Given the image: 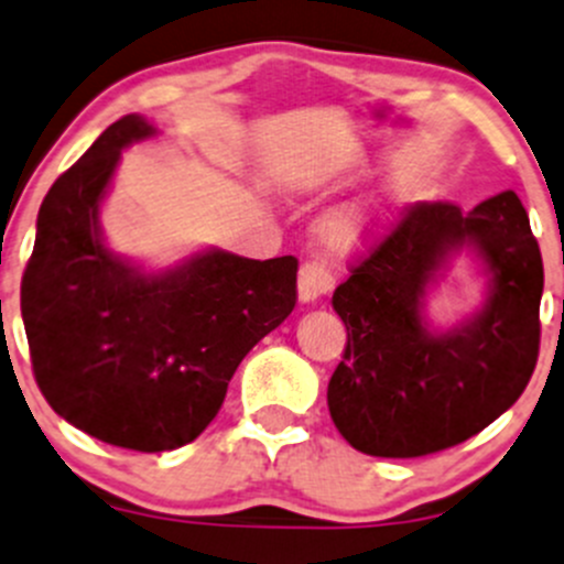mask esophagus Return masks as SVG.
I'll return each mask as SVG.
<instances>
[{
    "mask_svg": "<svg viewBox=\"0 0 564 564\" xmlns=\"http://www.w3.org/2000/svg\"><path fill=\"white\" fill-rule=\"evenodd\" d=\"M333 283H336V278L330 275V270H327L322 261H305V264L300 267L297 294L303 303H314V300H319L322 294L330 292Z\"/></svg>",
    "mask_w": 564,
    "mask_h": 564,
    "instance_id": "34e87169",
    "label": "esophagus"
}]
</instances>
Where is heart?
<instances>
[{
  "instance_id": "b5f03b06",
  "label": "heart",
  "mask_w": 564,
  "mask_h": 564,
  "mask_svg": "<svg viewBox=\"0 0 564 564\" xmlns=\"http://www.w3.org/2000/svg\"><path fill=\"white\" fill-rule=\"evenodd\" d=\"M386 223V215L380 209H347L336 212L327 220H322L319 237L322 245L333 253H349L360 248L366 239L375 237Z\"/></svg>"
}]
</instances>
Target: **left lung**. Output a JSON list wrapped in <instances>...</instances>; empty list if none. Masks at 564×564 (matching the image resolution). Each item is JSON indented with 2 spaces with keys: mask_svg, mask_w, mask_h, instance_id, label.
Masks as SVG:
<instances>
[{
  "mask_svg": "<svg viewBox=\"0 0 564 564\" xmlns=\"http://www.w3.org/2000/svg\"><path fill=\"white\" fill-rule=\"evenodd\" d=\"M463 247L489 272L484 311L430 332L426 286ZM543 259L512 189L463 212L408 206L333 292L347 327L327 408L349 446L371 457H424L482 433L516 404L540 352Z\"/></svg>",
  "mask_w": 564,
  "mask_h": 564,
  "instance_id": "1",
  "label": "left lung"
}]
</instances>
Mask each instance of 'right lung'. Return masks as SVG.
Returning a JSON list of instances; mask_svg holds the SVG:
<instances>
[{
  "instance_id": "right-lung-1",
  "label": "right lung",
  "mask_w": 564,
  "mask_h": 564,
  "mask_svg": "<svg viewBox=\"0 0 564 564\" xmlns=\"http://www.w3.org/2000/svg\"><path fill=\"white\" fill-rule=\"evenodd\" d=\"M143 115L101 131L37 212L21 278L32 371L82 433L131 452L198 438L245 355L297 303V259L206 250L143 272L104 245L98 206L126 145L154 137Z\"/></svg>"
}]
</instances>
